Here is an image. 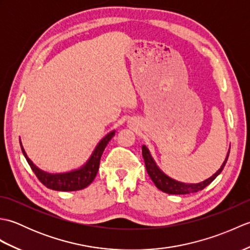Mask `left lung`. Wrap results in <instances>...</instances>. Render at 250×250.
Instances as JSON below:
<instances>
[{"instance_id": "obj_1", "label": "left lung", "mask_w": 250, "mask_h": 250, "mask_svg": "<svg viewBox=\"0 0 250 250\" xmlns=\"http://www.w3.org/2000/svg\"><path fill=\"white\" fill-rule=\"evenodd\" d=\"M142 153L145 161L147 173L149 175L153 184L156 185V187L158 189H160L161 191H163V192L168 193V194H189V193L198 192L200 190H203L206 186H208L217 176H218V175L222 172V169H224L228 158H229L230 149L228 151V155L225 159V161L222 163V166L220 167L218 171H217L213 176H210L209 178H207L203 180V182L198 183V184H186L182 182H177V180L168 177L167 174H164L161 169L159 168L157 163L155 162V160H153L150 155L149 149H148L145 145L142 146Z\"/></svg>"}]
</instances>
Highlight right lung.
Here are the masks:
<instances>
[{
    "label": "right lung",
    "instance_id": "right-lung-1",
    "mask_svg": "<svg viewBox=\"0 0 250 250\" xmlns=\"http://www.w3.org/2000/svg\"><path fill=\"white\" fill-rule=\"evenodd\" d=\"M115 131H111L108 134H106L103 139L99 142V144L95 146L92 155L90 156L88 161L84 163L82 167L66 173L51 174L39 168L30 160V158L25 153L21 141L20 146L25 160L28 161L32 171L34 172L36 177L40 179V182L45 185L47 188L57 191H76L88 187V186L93 182V179L97 176L99 171L100 160L101 157H102V153L105 149L106 145H107L108 142L113 139Z\"/></svg>",
    "mask_w": 250,
    "mask_h": 250
}]
</instances>
